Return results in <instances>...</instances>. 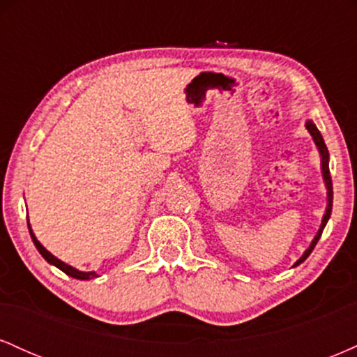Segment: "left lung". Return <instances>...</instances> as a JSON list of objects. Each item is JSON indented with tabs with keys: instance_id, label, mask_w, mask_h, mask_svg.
Wrapping results in <instances>:
<instances>
[{
	"instance_id": "obj_1",
	"label": "left lung",
	"mask_w": 357,
	"mask_h": 357,
	"mask_svg": "<svg viewBox=\"0 0 357 357\" xmlns=\"http://www.w3.org/2000/svg\"><path fill=\"white\" fill-rule=\"evenodd\" d=\"M305 127H307V129H309V132L312 134V137H314L315 144H317V147H319V153H321V155H322V174H324V179H326V186H327V202H329V203H327L326 215H324V218H322L321 230L317 231V235H315V238L312 240V243H310V247L305 250L304 255H302V257L298 258V260L296 261V265L302 264V261H304L305 258L310 255V252H312L315 245H317L319 238H321L324 227H326L327 220H329V216H331V211H333V179H331V171H329V151H327L326 142H324V139H322V136H321V132H319V129H317V127H315L314 122H312V121H307Z\"/></svg>"
}]
</instances>
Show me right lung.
<instances>
[{
    "mask_svg": "<svg viewBox=\"0 0 357 357\" xmlns=\"http://www.w3.org/2000/svg\"><path fill=\"white\" fill-rule=\"evenodd\" d=\"M28 230H30L31 240H33V243H35L36 250H38V252L42 253V257L45 258V260L48 261V264L55 265V267H59V268L61 270V272H65V273H67L68 277H72V278H77V280H89V278H96V277H97V273H96V272H80V270L73 268V267H70V265H67V264H63V261H60L59 258H56V257H53L52 253L48 252L47 248H43V245L40 243V241L35 238L33 231H31V228H30V227H28Z\"/></svg>",
    "mask_w": 357,
    "mask_h": 357,
    "instance_id": "1",
    "label": "right lung"
}]
</instances>
